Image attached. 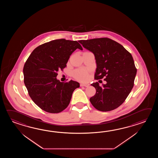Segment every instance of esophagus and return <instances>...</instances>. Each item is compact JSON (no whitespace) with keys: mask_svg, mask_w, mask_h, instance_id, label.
Masks as SVG:
<instances>
[{"mask_svg":"<svg viewBox=\"0 0 158 158\" xmlns=\"http://www.w3.org/2000/svg\"><path fill=\"white\" fill-rule=\"evenodd\" d=\"M80 86H84V87H88V86H89V85H87V84H81Z\"/></svg>","mask_w":158,"mask_h":158,"instance_id":"obj_1","label":"esophagus"}]
</instances>
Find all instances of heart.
I'll return each mask as SVG.
<instances>
[{"label":"heart","instance_id":"b5f03b06","mask_svg":"<svg viewBox=\"0 0 158 158\" xmlns=\"http://www.w3.org/2000/svg\"><path fill=\"white\" fill-rule=\"evenodd\" d=\"M73 76L75 78L77 79L78 80L85 81L87 80L88 78V73L87 72L82 69H77L75 70L73 72Z\"/></svg>","mask_w":158,"mask_h":158}]
</instances>
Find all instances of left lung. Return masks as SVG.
I'll list each match as a JSON object with an SVG mask.
<instances>
[{"mask_svg":"<svg viewBox=\"0 0 158 158\" xmlns=\"http://www.w3.org/2000/svg\"><path fill=\"white\" fill-rule=\"evenodd\" d=\"M94 54L97 69L95 80L105 78L107 84L100 86L91 84L96 93L90 98L91 103L99 111L114 110L124 103L134 86L137 73L131 54L117 42L108 38L78 41Z\"/></svg>","mask_w":158,"mask_h":158,"instance_id":"left-lung-1","label":"left lung"}]
</instances>
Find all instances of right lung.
<instances>
[{"mask_svg": "<svg viewBox=\"0 0 158 158\" xmlns=\"http://www.w3.org/2000/svg\"><path fill=\"white\" fill-rule=\"evenodd\" d=\"M77 48L76 40L59 39L35 48L24 64V84L32 101L44 111L57 114L69 104L74 90L80 84L74 81L61 82L57 72L66 67L69 57Z\"/></svg>", "mask_w": 158, "mask_h": 158, "instance_id": "1", "label": "right lung"}]
</instances>
